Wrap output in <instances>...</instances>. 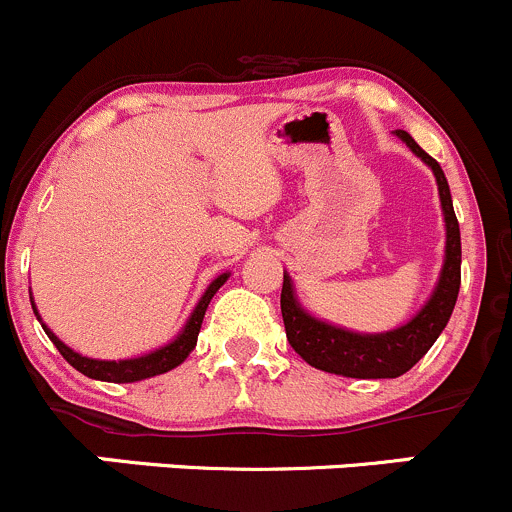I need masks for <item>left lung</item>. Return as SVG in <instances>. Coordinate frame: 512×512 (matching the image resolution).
<instances>
[{
  "mask_svg": "<svg viewBox=\"0 0 512 512\" xmlns=\"http://www.w3.org/2000/svg\"><path fill=\"white\" fill-rule=\"evenodd\" d=\"M396 136L436 175L443 220H446L443 270L436 289L421 307V312L411 317L404 327L381 334L349 332V329L334 327V324H327L304 312L302 304L297 302L292 280L285 272L280 304L287 342L309 366L329 371V374L352 376V379H396V376L406 374L433 347L438 334L446 329L453 307H456L458 289H461V230H458L456 213H453L448 180L441 165L428 156L409 133L396 131Z\"/></svg>",
  "mask_w": 512,
  "mask_h": 512,
  "instance_id": "1",
  "label": "left lung"
}]
</instances>
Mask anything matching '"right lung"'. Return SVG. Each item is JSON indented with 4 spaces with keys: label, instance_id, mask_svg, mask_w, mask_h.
I'll return each mask as SVG.
<instances>
[{
    "label": "right lung",
    "instance_id": "add662e5",
    "mask_svg": "<svg viewBox=\"0 0 512 512\" xmlns=\"http://www.w3.org/2000/svg\"><path fill=\"white\" fill-rule=\"evenodd\" d=\"M227 277H230V275L223 272V275L215 277V280L210 282V287L205 289V294L200 297V302L195 304V309L190 312L188 322H185V327H183V332H180L178 337L173 339V342L165 344V347H160L151 354L136 356V359H121V361L89 359V356H81L79 352H74V349L66 347V344L61 342V339L56 337V334L51 332L49 327H46V324H41V327H44L46 337L54 342V347L59 349L61 356H64V359L69 361V364L74 366L76 371H81L84 376H89V379L111 381V384H131V381L151 379V376L165 374V371L175 369V366H180L185 359H188V354L193 352L195 344H198V332H200V324H203L205 309H208L210 299L215 297V292H218V289L225 285ZM32 309H34L36 319H39V312H36L34 302H32ZM39 322H41V319H39Z\"/></svg>",
    "mask_w": 512,
    "mask_h": 512
}]
</instances>
